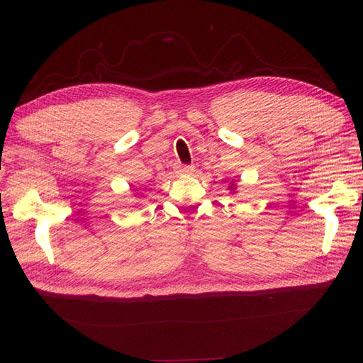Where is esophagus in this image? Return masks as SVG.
Returning <instances> with one entry per match:
<instances>
[{
  "mask_svg": "<svg viewBox=\"0 0 363 363\" xmlns=\"http://www.w3.org/2000/svg\"><path fill=\"white\" fill-rule=\"evenodd\" d=\"M194 167H191V165H179V167H177V173H179V174H190L191 172H194Z\"/></svg>",
  "mask_w": 363,
  "mask_h": 363,
  "instance_id": "obj_1",
  "label": "esophagus"
}]
</instances>
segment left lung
I'll use <instances>...</instances> for the list:
<instances>
[{
  "label": "left lung",
  "mask_w": 363,
  "mask_h": 363,
  "mask_svg": "<svg viewBox=\"0 0 363 363\" xmlns=\"http://www.w3.org/2000/svg\"><path fill=\"white\" fill-rule=\"evenodd\" d=\"M230 189H233V187H230Z\"/></svg>",
  "instance_id": "8db88e82"
}]
</instances>
